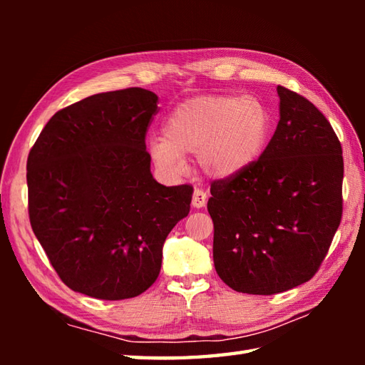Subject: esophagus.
<instances>
[{"label":"esophagus","mask_w":365,"mask_h":365,"mask_svg":"<svg viewBox=\"0 0 365 365\" xmlns=\"http://www.w3.org/2000/svg\"><path fill=\"white\" fill-rule=\"evenodd\" d=\"M207 199H208L207 192H205L204 190L196 188L195 192H192L191 204H192V207H195V208H202V207L207 204Z\"/></svg>","instance_id":"esophagus-1"}]
</instances>
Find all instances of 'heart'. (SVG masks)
<instances>
[{
  "label": "heart",
  "mask_w": 365,
  "mask_h": 365,
  "mask_svg": "<svg viewBox=\"0 0 365 365\" xmlns=\"http://www.w3.org/2000/svg\"><path fill=\"white\" fill-rule=\"evenodd\" d=\"M269 128V111L257 97L200 96L170 111L163 138L152 139L149 152L155 165L170 174L180 173L183 155H199L207 175L232 178L259 160Z\"/></svg>",
  "instance_id": "1"
}]
</instances>
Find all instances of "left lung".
Masks as SVG:
<instances>
[{
  "mask_svg": "<svg viewBox=\"0 0 365 365\" xmlns=\"http://www.w3.org/2000/svg\"><path fill=\"white\" fill-rule=\"evenodd\" d=\"M279 122L259 160L212 183L213 262L230 289L274 294L319 271L342 220V145L314 103L277 86Z\"/></svg>",
  "mask_w": 365,
  "mask_h": 365,
  "instance_id": "left-lung-1",
  "label": "left lung"
}]
</instances>
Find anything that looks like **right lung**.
<instances>
[{
	"mask_svg": "<svg viewBox=\"0 0 365 365\" xmlns=\"http://www.w3.org/2000/svg\"><path fill=\"white\" fill-rule=\"evenodd\" d=\"M157 102L141 88L83 98L53 115L28 155L31 227L73 292L108 301L145 292L190 213L191 185L165 187L150 173Z\"/></svg>",
	"mask_w": 365,
	"mask_h": 365,
	"instance_id": "right-lung-1",
	"label": "right lung"
}]
</instances>
